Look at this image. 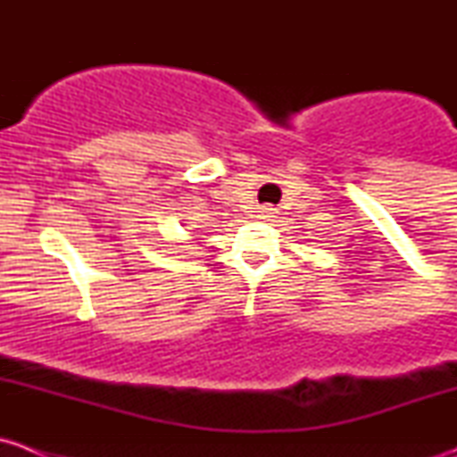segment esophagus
<instances>
[{
    "label": "esophagus",
    "instance_id": "esophagus-1",
    "mask_svg": "<svg viewBox=\"0 0 457 457\" xmlns=\"http://www.w3.org/2000/svg\"><path fill=\"white\" fill-rule=\"evenodd\" d=\"M276 214V207L271 205H261V216L262 219H271V216Z\"/></svg>",
    "mask_w": 457,
    "mask_h": 457
}]
</instances>
